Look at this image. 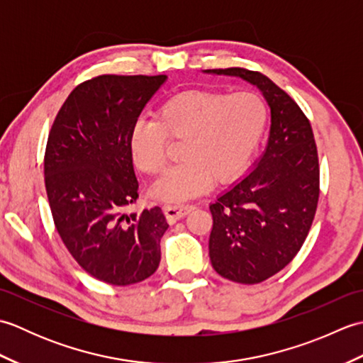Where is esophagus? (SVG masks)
Segmentation results:
<instances>
[{
	"instance_id": "esophagus-1",
	"label": "esophagus",
	"mask_w": 363,
	"mask_h": 363,
	"mask_svg": "<svg viewBox=\"0 0 363 363\" xmlns=\"http://www.w3.org/2000/svg\"><path fill=\"white\" fill-rule=\"evenodd\" d=\"M195 209H196V206H194V204H167L164 207L165 215L169 221H176L182 217H186L187 213H190Z\"/></svg>"
}]
</instances>
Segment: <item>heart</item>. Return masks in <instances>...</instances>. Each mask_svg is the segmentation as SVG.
Wrapping results in <instances>:
<instances>
[{
	"mask_svg": "<svg viewBox=\"0 0 363 363\" xmlns=\"http://www.w3.org/2000/svg\"><path fill=\"white\" fill-rule=\"evenodd\" d=\"M268 121V107L256 91H181L159 107L157 121H137L130 154L143 173L157 176L167 165L169 140L184 142L182 162L162 177L151 194L179 203L204 194L212 181L228 182L245 172Z\"/></svg>",
	"mask_w": 363,
	"mask_h": 363,
	"instance_id": "obj_1",
	"label": "heart"
}]
</instances>
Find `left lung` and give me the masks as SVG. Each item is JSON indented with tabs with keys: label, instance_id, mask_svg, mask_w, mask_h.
Returning a JSON list of instances; mask_svg holds the SVG:
<instances>
[{
	"label": "left lung",
	"instance_id": "left-lung-1",
	"mask_svg": "<svg viewBox=\"0 0 363 363\" xmlns=\"http://www.w3.org/2000/svg\"><path fill=\"white\" fill-rule=\"evenodd\" d=\"M206 73L254 84L272 109L268 145L257 167L211 204L213 269L233 282L259 284L287 267L309 234L320 196L317 143L295 99L265 74L240 67Z\"/></svg>",
	"mask_w": 363,
	"mask_h": 363
}]
</instances>
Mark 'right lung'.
Wrapping results in <instances>:
<instances>
[{
    "instance_id": "right-lung-1",
    "label": "right lung",
    "mask_w": 363,
    "mask_h": 363,
    "mask_svg": "<svg viewBox=\"0 0 363 363\" xmlns=\"http://www.w3.org/2000/svg\"><path fill=\"white\" fill-rule=\"evenodd\" d=\"M165 74H101L60 107L45 150V189L54 226L95 279L129 285L156 273L168 223L159 206L125 213L138 199L130 133Z\"/></svg>"
}]
</instances>
